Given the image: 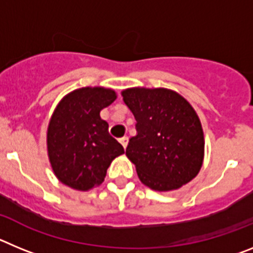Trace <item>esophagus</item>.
I'll list each match as a JSON object with an SVG mask.
<instances>
[{
  "instance_id": "obj_1",
  "label": "esophagus",
  "mask_w": 253,
  "mask_h": 253,
  "mask_svg": "<svg viewBox=\"0 0 253 253\" xmlns=\"http://www.w3.org/2000/svg\"><path fill=\"white\" fill-rule=\"evenodd\" d=\"M120 143H122V146L124 147V149L126 148V146H128V137L120 138Z\"/></svg>"
}]
</instances>
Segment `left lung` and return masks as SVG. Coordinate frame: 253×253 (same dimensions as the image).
<instances>
[{
    "label": "left lung",
    "instance_id": "obj_1",
    "mask_svg": "<svg viewBox=\"0 0 253 253\" xmlns=\"http://www.w3.org/2000/svg\"><path fill=\"white\" fill-rule=\"evenodd\" d=\"M123 100L137 120L126 156L143 184L169 191L193 180L204 157L202 124L193 106L166 88H128Z\"/></svg>",
    "mask_w": 253,
    "mask_h": 253
}]
</instances>
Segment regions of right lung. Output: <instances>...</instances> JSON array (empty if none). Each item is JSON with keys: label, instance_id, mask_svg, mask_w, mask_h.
<instances>
[{"label": "right lung", "instance_id": "add662e5", "mask_svg": "<svg viewBox=\"0 0 253 253\" xmlns=\"http://www.w3.org/2000/svg\"><path fill=\"white\" fill-rule=\"evenodd\" d=\"M116 95L102 87H84L68 93L55 109L48 128V156L55 176L76 190L102 184L111 161L124 148L109 134L100 111Z\"/></svg>", "mask_w": 253, "mask_h": 253}]
</instances>
